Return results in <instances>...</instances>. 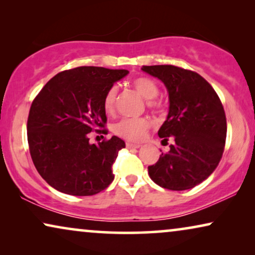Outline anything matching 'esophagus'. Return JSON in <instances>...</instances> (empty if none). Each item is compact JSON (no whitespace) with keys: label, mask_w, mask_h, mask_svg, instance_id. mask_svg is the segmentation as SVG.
Wrapping results in <instances>:
<instances>
[{"label":"esophagus","mask_w":255,"mask_h":255,"mask_svg":"<svg viewBox=\"0 0 255 255\" xmlns=\"http://www.w3.org/2000/svg\"><path fill=\"white\" fill-rule=\"evenodd\" d=\"M127 147L128 148H139V147H140V145L133 144V142H127Z\"/></svg>","instance_id":"obj_1"}]
</instances>
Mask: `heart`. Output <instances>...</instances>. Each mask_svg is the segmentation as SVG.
<instances>
[{
	"label": "heart",
	"mask_w": 255,
	"mask_h": 255,
	"mask_svg": "<svg viewBox=\"0 0 255 255\" xmlns=\"http://www.w3.org/2000/svg\"><path fill=\"white\" fill-rule=\"evenodd\" d=\"M132 86L145 100H147L149 108L152 109L161 108V103L155 100L159 94V87L153 80L140 76L133 80ZM117 93L118 89L116 86L108 89L103 100V108L107 114L113 115L116 110ZM149 127H151V121L146 117H124L113 125V132L117 137L127 139V140L140 141L145 137Z\"/></svg>",
	"instance_id": "b5f03b06"
}]
</instances>
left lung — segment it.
Segmentation results:
<instances>
[{"mask_svg":"<svg viewBox=\"0 0 255 255\" xmlns=\"http://www.w3.org/2000/svg\"><path fill=\"white\" fill-rule=\"evenodd\" d=\"M166 86L169 111L160 138L173 137L169 151L148 166L153 182L169 190H187L203 182L221 161L226 139L224 108L207 80L173 65L142 66Z\"/></svg>","mask_w":255,"mask_h":255,"instance_id":"1","label":"left lung"}]
</instances>
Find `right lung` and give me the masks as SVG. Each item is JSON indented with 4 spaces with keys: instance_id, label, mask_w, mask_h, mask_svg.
<instances>
[{
    "instance_id": "right-lung-1",
    "label": "right lung",
    "mask_w": 255,
    "mask_h": 255,
    "mask_svg": "<svg viewBox=\"0 0 255 255\" xmlns=\"http://www.w3.org/2000/svg\"><path fill=\"white\" fill-rule=\"evenodd\" d=\"M128 74L127 69L94 66L68 69L53 76L33 100L27 118L30 154L54 189L90 196L113 182L111 167L125 142L113 135L90 144L88 133L104 128V96Z\"/></svg>"
}]
</instances>
